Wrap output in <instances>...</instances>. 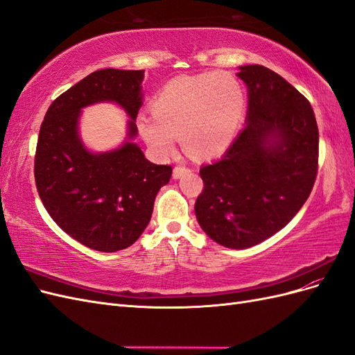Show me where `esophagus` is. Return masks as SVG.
Listing matches in <instances>:
<instances>
[{
    "mask_svg": "<svg viewBox=\"0 0 355 355\" xmlns=\"http://www.w3.org/2000/svg\"><path fill=\"white\" fill-rule=\"evenodd\" d=\"M188 171H189V168H188L187 166H184V164L176 166V167L173 168V178H175V179H179L180 176H184L185 173H188Z\"/></svg>",
    "mask_w": 355,
    "mask_h": 355,
    "instance_id": "esophagus-1",
    "label": "esophagus"
}]
</instances>
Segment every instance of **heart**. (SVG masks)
I'll list each match as a JSON object with an SVG mask.
<instances>
[{
  "instance_id": "heart-1",
  "label": "heart",
  "mask_w": 355,
  "mask_h": 355,
  "mask_svg": "<svg viewBox=\"0 0 355 355\" xmlns=\"http://www.w3.org/2000/svg\"><path fill=\"white\" fill-rule=\"evenodd\" d=\"M153 115L137 116V130L159 157L175 153V136L198 158L227 149L245 112L241 83L227 72L184 75L168 81L151 102Z\"/></svg>"
}]
</instances>
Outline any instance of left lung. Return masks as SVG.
<instances>
[{
    "instance_id": "left-lung-1",
    "label": "left lung",
    "mask_w": 355,
    "mask_h": 355,
    "mask_svg": "<svg viewBox=\"0 0 355 355\" xmlns=\"http://www.w3.org/2000/svg\"><path fill=\"white\" fill-rule=\"evenodd\" d=\"M247 121L223 157L200 168L196 201L202 231L228 249H247L284 228L313 191L318 127L304 94L262 65L240 67Z\"/></svg>"
}]
</instances>
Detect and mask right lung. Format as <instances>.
Masks as SVG:
<instances>
[{"instance_id": "1", "label": "right lung", "mask_w": 355, "mask_h": 355, "mask_svg": "<svg viewBox=\"0 0 355 355\" xmlns=\"http://www.w3.org/2000/svg\"><path fill=\"white\" fill-rule=\"evenodd\" d=\"M144 69H101L53 101L40 128L35 184L46 210L73 240L98 252L132 245L148 227L161 187L168 184L170 166L148 161L132 142L142 106ZM115 101L131 116L128 141L108 153H90L80 142V110Z\"/></svg>"}]
</instances>
